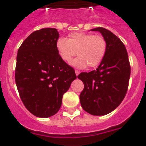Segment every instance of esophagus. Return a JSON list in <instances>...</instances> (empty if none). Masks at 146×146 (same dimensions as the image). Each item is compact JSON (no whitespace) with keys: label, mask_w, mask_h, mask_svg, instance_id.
<instances>
[{"label":"esophagus","mask_w":146,"mask_h":146,"mask_svg":"<svg viewBox=\"0 0 146 146\" xmlns=\"http://www.w3.org/2000/svg\"><path fill=\"white\" fill-rule=\"evenodd\" d=\"M74 72H75V74H76V75H77V76L80 74V72L78 70H75Z\"/></svg>","instance_id":"esophagus-1"}]
</instances>
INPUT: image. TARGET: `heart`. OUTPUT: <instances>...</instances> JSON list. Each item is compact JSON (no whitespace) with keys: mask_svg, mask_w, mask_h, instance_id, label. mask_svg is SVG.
Instances as JSON below:
<instances>
[{"mask_svg":"<svg viewBox=\"0 0 146 146\" xmlns=\"http://www.w3.org/2000/svg\"><path fill=\"white\" fill-rule=\"evenodd\" d=\"M56 50L66 63L72 61L77 53L78 57L72 62V65L76 68L85 69L87 66L94 68L104 58L107 42L100 35L74 32L69 35L68 39L59 38L56 42Z\"/></svg>","mask_w":146,"mask_h":146,"instance_id":"heart-1","label":"heart"}]
</instances>
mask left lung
Masks as SVG:
<instances>
[{
  "mask_svg": "<svg viewBox=\"0 0 146 146\" xmlns=\"http://www.w3.org/2000/svg\"><path fill=\"white\" fill-rule=\"evenodd\" d=\"M91 31L102 33L107 42V50L96 70L77 76L84 84L80 101L89 114L104 115L118 108L124 99L131 69L126 47L118 37L104 28Z\"/></svg>",
  "mask_w": 146,
  "mask_h": 146,
  "instance_id": "8db88e82",
  "label": "left lung"
}]
</instances>
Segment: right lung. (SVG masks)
Here are the masks:
<instances>
[{
	"instance_id": "right-lung-1",
	"label": "right lung",
	"mask_w": 146,
	"mask_h": 146,
	"mask_svg": "<svg viewBox=\"0 0 146 146\" xmlns=\"http://www.w3.org/2000/svg\"><path fill=\"white\" fill-rule=\"evenodd\" d=\"M57 29L42 28L27 37L17 55L15 82L20 99L33 115L48 118L58 112L62 97L77 78L56 50Z\"/></svg>"
}]
</instances>
